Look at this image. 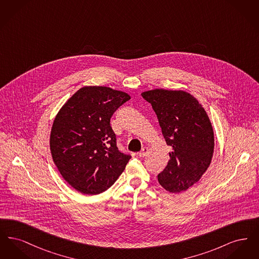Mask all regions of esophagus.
Returning <instances> with one entry per match:
<instances>
[{
    "label": "esophagus",
    "instance_id": "34e87169",
    "mask_svg": "<svg viewBox=\"0 0 259 259\" xmlns=\"http://www.w3.org/2000/svg\"><path fill=\"white\" fill-rule=\"evenodd\" d=\"M148 148H142V150L138 153L139 154V156L140 157H145V156H147V154H148Z\"/></svg>",
    "mask_w": 259,
    "mask_h": 259
}]
</instances>
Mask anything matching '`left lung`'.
Listing matches in <instances>:
<instances>
[{
  "instance_id": "left-lung-1",
  "label": "left lung",
  "mask_w": 259,
  "mask_h": 259,
  "mask_svg": "<svg viewBox=\"0 0 259 259\" xmlns=\"http://www.w3.org/2000/svg\"><path fill=\"white\" fill-rule=\"evenodd\" d=\"M142 96L151 104L172 148L158 182L169 192L185 191L197 184L211 162L214 137L209 116L197 99L183 90L153 89Z\"/></svg>"
}]
</instances>
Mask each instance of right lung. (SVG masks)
Returning a JSON list of instances; mask_svg holds the SVG:
<instances>
[{
  "instance_id": "obj_1",
  "label": "right lung",
  "mask_w": 259,
  "mask_h": 259,
  "mask_svg": "<svg viewBox=\"0 0 259 259\" xmlns=\"http://www.w3.org/2000/svg\"><path fill=\"white\" fill-rule=\"evenodd\" d=\"M130 96L106 87L77 90L58 111L50 133V152L63 179L80 193L110 188L131 158L116 147L111 117Z\"/></svg>"
}]
</instances>
